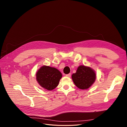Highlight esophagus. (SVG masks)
<instances>
[{
  "label": "esophagus",
  "mask_w": 127,
  "mask_h": 127,
  "mask_svg": "<svg viewBox=\"0 0 127 127\" xmlns=\"http://www.w3.org/2000/svg\"><path fill=\"white\" fill-rule=\"evenodd\" d=\"M66 77H71V74L69 73V74H66Z\"/></svg>",
  "instance_id": "1"
}]
</instances>
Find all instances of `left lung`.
I'll use <instances>...</instances> for the list:
<instances>
[{"instance_id": "1", "label": "left lung", "mask_w": 127, "mask_h": 127, "mask_svg": "<svg viewBox=\"0 0 127 127\" xmlns=\"http://www.w3.org/2000/svg\"><path fill=\"white\" fill-rule=\"evenodd\" d=\"M72 79L79 89H86L91 86L96 79L95 71L89 67L79 66L75 73L72 75Z\"/></svg>"}]
</instances>
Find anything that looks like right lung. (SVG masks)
<instances>
[{
    "instance_id": "add662e5",
    "label": "right lung",
    "mask_w": 127,
    "mask_h": 127,
    "mask_svg": "<svg viewBox=\"0 0 127 127\" xmlns=\"http://www.w3.org/2000/svg\"><path fill=\"white\" fill-rule=\"evenodd\" d=\"M62 75L56 68L48 66L41 67L36 73V79L43 88L52 90L58 85Z\"/></svg>"
}]
</instances>
